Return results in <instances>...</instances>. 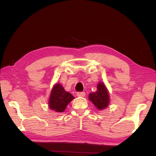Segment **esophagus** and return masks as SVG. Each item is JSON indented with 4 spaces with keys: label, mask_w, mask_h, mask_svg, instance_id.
<instances>
[{
    "label": "esophagus",
    "mask_w": 156,
    "mask_h": 156,
    "mask_svg": "<svg viewBox=\"0 0 156 156\" xmlns=\"http://www.w3.org/2000/svg\"><path fill=\"white\" fill-rule=\"evenodd\" d=\"M77 96L78 97H84L85 96V93L84 92H78Z\"/></svg>",
    "instance_id": "obj_1"
}]
</instances>
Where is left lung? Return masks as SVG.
<instances>
[{
    "mask_svg": "<svg viewBox=\"0 0 156 156\" xmlns=\"http://www.w3.org/2000/svg\"><path fill=\"white\" fill-rule=\"evenodd\" d=\"M109 91L102 82H99L98 83L96 92L91 93L89 95V100L99 110L105 109L109 106Z\"/></svg>",
    "mask_w": 156,
    "mask_h": 156,
    "instance_id": "left-lung-1",
    "label": "left lung"
}]
</instances>
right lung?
<instances>
[{"label":"right lung","instance_id":"right-lung-1","mask_svg":"<svg viewBox=\"0 0 156 156\" xmlns=\"http://www.w3.org/2000/svg\"><path fill=\"white\" fill-rule=\"evenodd\" d=\"M73 99H74V97L72 94L66 91L60 83H56L53 87L50 93L49 107L56 112H63Z\"/></svg>","mask_w":156,"mask_h":156}]
</instances>
